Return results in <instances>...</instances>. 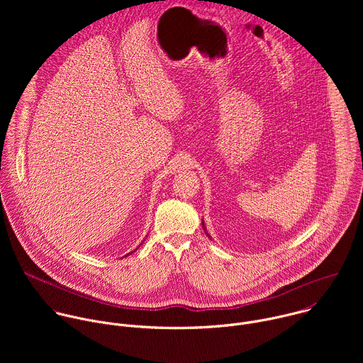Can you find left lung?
Instances as JSON below:
<instances>
[{"label":"left lung","instance_id":"obj_1","mask_svg":"<svg viewBox=\"0 0 363 363\" xmlns=\"http://www.w3.org/2000/svg\"><path fill=\"white\" fill-rule=\"evenodd\" d=\"M202 227H203V223H202Z\"/></svg>","mask_w":363,"mask_h":363}]
</instances>
